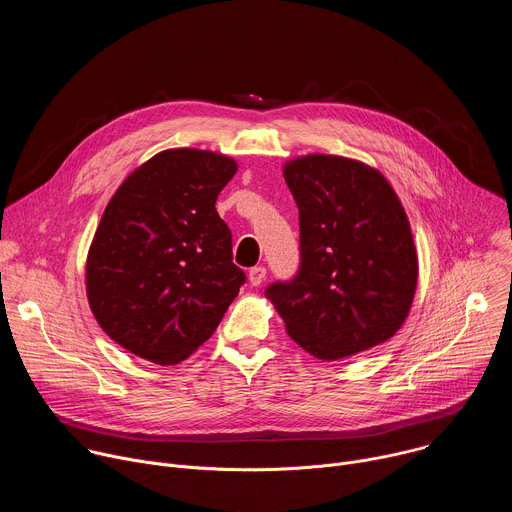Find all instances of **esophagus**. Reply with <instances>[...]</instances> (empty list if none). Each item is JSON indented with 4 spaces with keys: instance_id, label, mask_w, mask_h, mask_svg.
Listing matches in <instances>:
<instances>
[{
    "instance_id": "1",
    "label": "esophagus",
    "mask_w": 512,
    "mask_h": 512,
    "mask_svg": "<svg viewBox=\"0 0 512 512\" xmlns=\"http://www.w3.org/2000/svg\"><path fill=\"white\" fill-rule=\"evenodd\" d=\"M265 275H267V269L265 267H253V269H249V283L251 285H261L263 283V279H265Z\"/></svg>"
}]
</instances>
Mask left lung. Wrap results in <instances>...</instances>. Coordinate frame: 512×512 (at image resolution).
<instances>
[{
	"label": "left lung",
	"mask_w": 512,
	"mask_h": 512,
	"mask_svg": "<svg viewBox=\"0 0 512 512\" xmlns=\"http://www.w3.org/2000/svg\"><path fill=\"white\" fill-rule=\"evenodd\" d=\"M283 178L300 210V271L265 298L320 360L369 350L403 326L417 287L409 218L387 178L358 160L310 154Z\"/></svg>",
	"instance_id": "obj_1"
}]
</instances>
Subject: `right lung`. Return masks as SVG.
<instances>
[{
  "instance_id": "add662e5",
  "label": "right lung",
  "mask_w": 512,
  "mask_h": 512,
  "mask_svg": "<svg viewBox=\"0 0 512 512\" xmlns=\"http://www.w3.org/2000/svg\"><path fill=\"white\" fill-rule=\"evenodd\" d=\"M237 162L206 150H166L133 170L109 200L87 255V298L125 350L178 364L206 342L245 273L214 204Z\"/></svg>"
}]
</instances>
